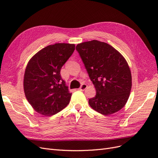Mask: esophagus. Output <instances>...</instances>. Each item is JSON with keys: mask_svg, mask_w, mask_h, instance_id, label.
Wrapping results in <instances>:
<instances>
[{"mask_svg": "<svg viewBox=\"0 0 158 158\" xmlns=\"http://www.w3.org/2000/svg\"><path fill=\"white\" fill-rule=\"evenodd\" d=\"M86 88H87V85L85 84H83L81 85V86L80 87V88H78V89L81 90V91H84Z\"/></svg>", "mask_w": 158, "mask_h": 158, "instance_id": "34e87169", "label": "esophagus"}]
</instances>
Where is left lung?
Listing matches in <instances>:
<instances>
[{"label": "left lung", "mask_w": 158, "mask_h": 158, "mask_svg": "<svg viewBox=\"0 0 158 158\" xmlns=\"http://www.w3.org/2000/svg\"><path fill=\"white\" fill-rule=\"evenodd\" d=\"M76 49L96 89L89 99L95 111L109 115L125 106L132 88V76L123 55L106 43L92 40L81 43Z\"/></svg>", "instance_id": "obj_1"}]
</instances>
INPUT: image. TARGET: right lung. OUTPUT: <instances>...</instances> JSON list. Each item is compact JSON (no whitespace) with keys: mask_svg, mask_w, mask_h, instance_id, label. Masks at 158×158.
Segmentation results:
<instances>
[{"mask_svg":"<svg viewBox=\"0 0 158 158\" xmlns=\"http://www.w3.org/2000/svg\"><path fill=\"white\" fill-rule=\"evenodd\" d=\"M74 49V44H55L37 52L28 62L23 89L28 102L40 114L53 115L69 103L72 94L60 73Z\"/></svg>","mask_w":158,"mask_h":158,"instance_id":"add662e5","label":"right lung"}]
</instances>
